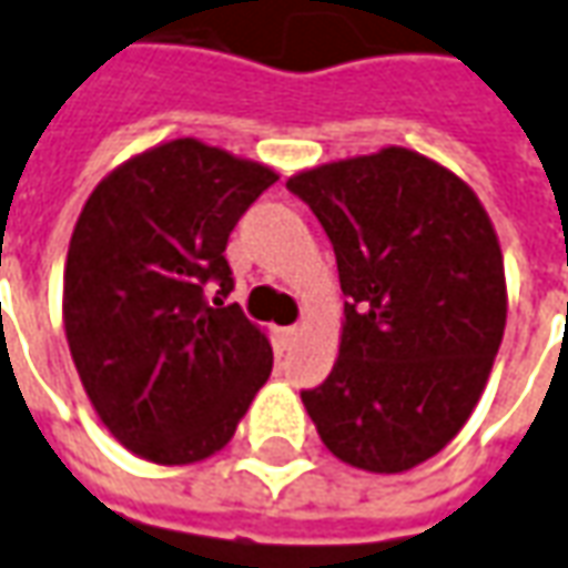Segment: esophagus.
I'll list each match as a JSON object with an SVG mask.
<instances>
[{
	"instance_id": "obj_1",
	"label": "esophagus",
	"mask_w": 568,
	"mask_h": 568,
	"mask_svg": "<svg viewBox=\"0 0 568 568\" xmlns=\"http://www.w3.org/2000/svg\"><path fill=\"white\" fill-rule=\"evenodd\" d=\"M298 338H301L298 326H285V329H280V348L292 351L295 345H298Z\"/></svg>"
}]
</instances>
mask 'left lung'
Segmentation results:
<instances>
[{
	"mask_svg": "<svg viewBox=\"0 0 568 568\" xmlns=\"http://www.w3.org/2000/svg\"><path fill=\"white\" fill-rule=\"evenodd\" d=\"M348 295L338 357L301 392L323 445L366 473L435 457L476 410L507 326L495 223L473 186L388 145L288 176Z\"/></svg>",
	"mask_w": 568,
	"mask_h": 568,
	"instance_id": "left-lung-1",
	"label": "left lung"
}]
</instances>
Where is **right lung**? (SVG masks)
Wrapping results in <instances>:
<instances>
[{"instance_id":"add662e5","label":"right lung","mask_w":568,"mask_h":568,"mask_svg":"<svg viewBox=\"0 0 568 568\" xmlns=\"http://www.w3.org/2000/svg\"><path fill=\"white\" fill-rule=\"evenodd\" d=\"M276 180L261 161L171 139L102 176L77 217L61 295L68 348L102 426L142 460L217 454L270 379L267 333L223 304V252Z\"/></svg>"}]
</instances>
